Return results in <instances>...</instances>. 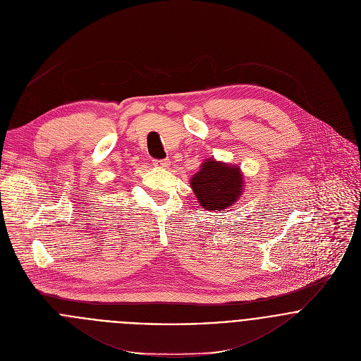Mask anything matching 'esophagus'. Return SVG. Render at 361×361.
<instances>
[{
	"mask_svg": "<svg viewBox=\"0 0 361 361\" xmlns=\"http://www.w3.org/2000/svg\"><path fill=\"white\" fill-rule=\"evenodd\" d=\"M169 159H162V161H155L154 165L158 166V168H168L169 166Z\"/></svg>",
	"mask_w": 361,
	"mask_h": 361,
	"instance_id": "obj_1",
	"label": "esophagus"
}]
</instances>
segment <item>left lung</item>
<instances>
[{"instance_id": "obj_1", "label": "left lung", "mask_w": 361, "mask_h": 361, "mask_svg": "<svg viewBox=\"0 0 361 361\" xmlns=\"http://www.w3.org/2000/svg\"><path fill=\"white\" fill-rule=\"evenodd\" d=\"M190 188L202 209L224 213L242 197L245 176L238 165L209 158L190 178Z\"/></svg>"}]
</instances>
